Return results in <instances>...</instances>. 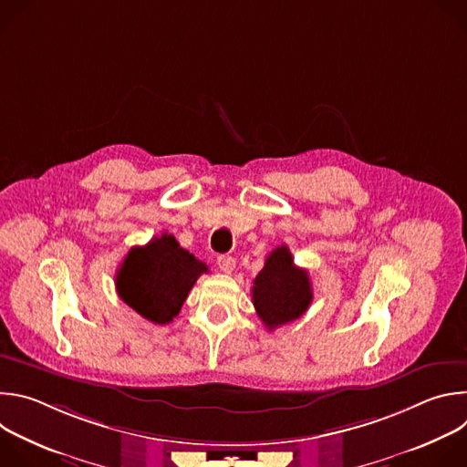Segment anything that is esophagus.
Segmentation results:
<instances>
[{
	"mask_svg": "<svg viewBox=\"0 0 467 467\" xmlns=\"http://www.w3.org/2000/svg\"><path fill=\"white\" fill-rule=\"evenodd\" d=\"M218 265H220V270L223 274H233L234 268H236V260L233 256H229V254H220L218 256Z\"/></svg>",
	"mask_w": 467,
	"mask_h": 467,
	"instance_id": "34e87169",
	"label": "esophagus"
}]
</instances>
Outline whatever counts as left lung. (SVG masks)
I'll use <instances>...</instances> for the list:
<instances>
[{"instance_id":"8db88e82","label":"left lung","mask_w":467,"mask_h":467,"mask_svg":"<svg viewBox=\"0 0 467 467\" xmlns=\"http://www.w3.org/2000/svg\"><path fill=\"white\" fill-rule=\"evenodd\" d=\"M253 305L270 330L301 317L312 303L306 270L297 268L286 245L274 249L253 281Z\"/></svg>"}]
</instances>
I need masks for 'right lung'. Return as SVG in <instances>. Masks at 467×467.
<instances>
[{"label": "right lung", "instance_id": "add662e5", "mask_svg": "<svg viewBox=\"0 0 467 467\" xmlns=\"http://www.w3.org/2000/svg\"><path fill=\"white\" fill-rule=\"evenodd\" d=\"M209 274V265L182 249L164 233L142 247H132L116 274V290L123 303L155 325L170 323L188 292Z\"/></svg>", "mask_w": 467, "mask_h": 467}]
</instances>
